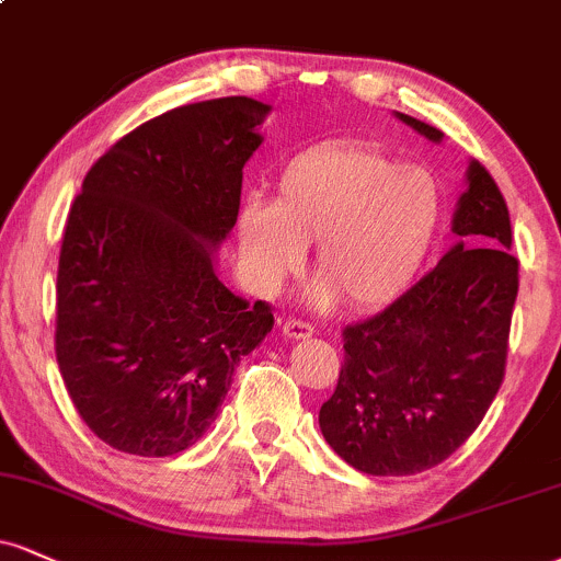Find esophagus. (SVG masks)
<instances>
[{
	"mask_svg": "<svg viewBox=\"0 0 561 561\" xmlns=\"http://www.w3.org/2000/svg\"><path fill=\"white\" fill-rule=\"evenodd\" d=\"M282 332H285L287 340H306V336H313V327L302 319H287L282 323Z\"/></svg>",
	"mask_w": 561,
	"mask_h": 561,
	"instance_id": "obj_1",
	"label": "esophagus"
}]
</instances>
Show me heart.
<instances>
[{
    "label": "heart",
    "mask_w": 561,
    "mask_h": 561,
    "mask_svg": "<svg viewBox=\"0 0 561 561\" xmlns=\"http://www.w3.org/2000/svg\"><path fill=\"white\" fill-rule=\"evenodd\" d=\"M442 193L434 174L379 148H319L293 159L274 204L240 214V248L255 285L276 289L316 245L319 302L374 308L413 282L434 245Z\"/></svg>",
    "instance_id": "1"
}]
</instances>
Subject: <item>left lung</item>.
I'll return each mask as SVG.
<instances>
[{"mask_svg": "<svg viewBox=\"0 0 561 561\" xmlns=\"http://www.w3.org/2000/svg\"><path fill=\"white\" fill-rule=\"evenodd\" d=\"M431 140L442 130L397 114ZM457 245L408 293L342 329L345 363L321 404V434L368 476H415L468 442L504 381L519 263L504 195L468 167Z\"/></svg>", "mask_w": 561, "mask_h": 561, "instance_id": "8db88e82", "label": "left lung"}]
</instances>
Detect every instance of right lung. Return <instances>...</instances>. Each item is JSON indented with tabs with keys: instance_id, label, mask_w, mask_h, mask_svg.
<instances>
[{
	"instance_id": "right-lung-1",
	"label": "right lung",
	"mask_w": 561,
	"mask_h": 561,
	"mask_svg": "<svg viewBox=\"0 0 561 561\" xmlns=\"http://www.w3.org/2000/svg\"><path fill=\"white\" fill-rule=\"evenodd\" d=\"M266 114L248 96L159 114L88 170L70 206L54 353L80 417L114 449L193 447L240 357L272 332V306H248L214 268Z\"/></svg>"
}]
</instances>
